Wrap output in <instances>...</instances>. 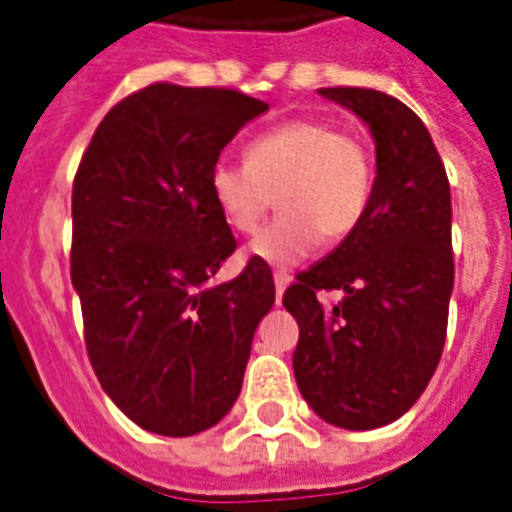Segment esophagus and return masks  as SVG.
I'll list each match as a JSON object with an SVG mask.
<instances>
[{
    "label": "esophagus",
    "mask_w": 512,
    "mask_h": 512,
    "mask_svg": "<svg viewBox=\"0 0 512 512\" xmlns=\"http://www.w3.org/2000/svg\"><path fill=\"white\" fill-rule=\"evenodd\" d=\"M273 281H276V294H278V302H281V297H284L286 286L292 284V276L289 273H284V270H276L273 273Z\"/></svg>",
    "instance_id": "esophagus-1"
}]
</instances>
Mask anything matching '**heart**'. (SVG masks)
I'll use <instances>...</instances> for the list:
<instances>
[{"label":"heart","mask_w":512,"mask_h":512,"mask_svg":"<svg viewBox=\"0 0 512 512\" xmlns=\"http://www.w3.org/2000/svg\"><path fill=\"white\" fill-rule=\"evenodd\" d=\"M247 165L218 160L210 168V197L228 226L252 234L273 205V223L249 244L268 265H297L326 236L339 242L363 220L373 194V155L352 131L318 118H299L255 136Z\"/></svg>","instance_id":"heart-1"}]
</instances>
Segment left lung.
I'll return each mask as SVG.
<instances>
[{
  "label": "left lung",
  "instance_id": "1",
  "mask_svg": "<svg viewBox=\"0 0 512 512\" xmlns=\"http://www.w3.org/2000/svg\"><path fill=\"white\" fill-rule=\"evenodd\" d=\"M363 120L376 178L363 220L284 294L297 318L294 378L305 402L339 429L397 421L434 376L447 336L455 263L452 199L423 120L384 91L318 89ZM339 288L334 308L314 294Z\"/></svg>",
  "mask_w": 512,
  "mask_h": 512
}]
</instances>
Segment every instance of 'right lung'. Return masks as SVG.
Instances as JSON below:
<instances>
[{
    "label": "right lung",
    "instance_id": "1",
    "mask_svg": "<svg viewBox=\"0 0 512 512\" xmlns=\"http://www.w3.org/2000/svg\"><path fill=\"white\" fill-rule=\"evenodd\" d=\"M265 110L242 91L152 83L107 112L78 165L70 278L86 350L107 397L152 434L226 418L276 302L263 260L210 286L236 249L210 168Z\"/></svg>",
    "mask_w": 512,
    "mask_h": 512
}]
</instances>
